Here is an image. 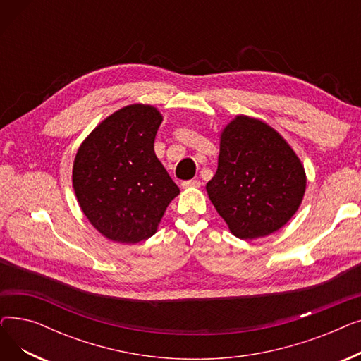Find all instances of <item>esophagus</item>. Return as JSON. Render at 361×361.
Listing matches in <instances>:
<instances>
[{"label":"esophagus","instance_id":"34e87169","mask_svg":"<svg viewBox=\"0 0 361 361\" xmlns=\"http://www.w3.org/2000/svg\"><path fill=\"white\" fill-rule=\"evenodd\" d=\"M183 188H188V187H200V181L199 180H187L181 183Z\"/></svg>","mask_w":361,"mask_h":361}]
</instances>
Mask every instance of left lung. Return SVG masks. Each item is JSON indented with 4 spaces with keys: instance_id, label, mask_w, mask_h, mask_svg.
Returning <instances> with one entry per match:
<instances>
[{
    "instance_id": "1",
    "label": "left lung",
    "mask_w": 361,
    "mask_h": 361,
    "mask_svg": "<svg viewBox=\"0 0 361 361\" xmlns=\"http://www.w3.org/2000/svg\"><path fill=\"white\" fill-rule=\"evenodd\" d=\"M207 195L241 240L269 235L297 212L306 174L290 145L260 120L238 116L221 135Z\"/></svg>"
}]
</instances>
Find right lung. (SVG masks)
<instances>
[{
  "mask_svg": "<svg viewBox=\"0 0 361 361\" xmlns=\"http://www.w3.org/2000/svg\"><path fill=\"white\" fill-rule=\"evenodd\" d=\"M162 117L135 104L114 112L82 143L73 187L83 214L106 238L135 244L157 233L180 188L155 155Z\"/></svg>",
  "mask_w": 361,
  "mask_h": 361,
  "instance_id": "1",
  "label": "right lung"
}]
</instances>
